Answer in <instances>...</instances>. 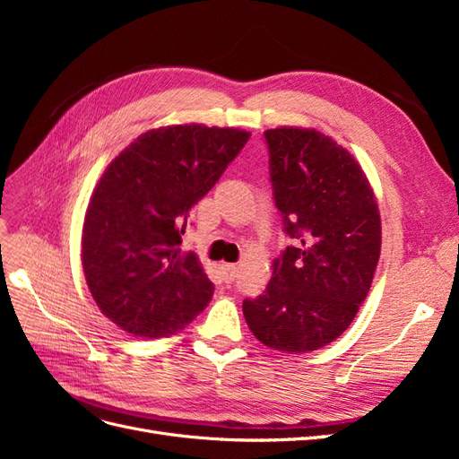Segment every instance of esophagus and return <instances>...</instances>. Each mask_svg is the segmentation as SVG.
I'll return each instance as SVG.
<instances>
[{
	"mask_svg": "<svg viewBox=\"0 0 459 459\" xmlns=\"http://www.w3.org/2000/svg\"><path fill=\"white\" fill-rule=\"evenodd\" d=\"M221 272H224V280L228 281V283H231L235 277H238V266H235V264H221Z\"/></svg>",
	"mask_w": 459,
	"mask_h": 459,
	"instance_id": "34e87169",
	"label": "esophagus"
}]
</instances>
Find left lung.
Masks as SVG:
<instances>
[{
	"label": "left lung",
	"mask_w": 459,
	"mask_h": 459,
	"mask_svg": "<svg viewBox=\"0 0 459 459\" xmlns=\"http://www.w3.org/2000/svg\"><path fill=\"white\" fill-rule=\"evenodd\" d=\"M273 201L295 245L273 260L262 295L243 300L253 335L299 354L342 335L369 293L381 253V216L364 170L316 130L264 132Z\"/></svg>",
	"instance_id": "obj_1"
}]
</instances>
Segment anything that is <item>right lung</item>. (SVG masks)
Segmentation results:
<instances>
[{"label":"right lung","mask_w":459,"mask_h":459,"mask_svg":"<svg viewBox=\"0 0 459 459\" xmlns=\"http://www.w3.org/2000/svg\"><path fill=\"white\" fill-rule=\"evenodd\" d=\"M251 134L201 124L142 134L107 166L82 230V266L100 310L135 337H170L212 299L187 216Z\"/></svg>","instance_id":"add662e5"}]
</instances>
